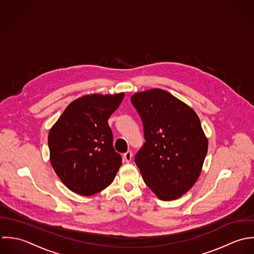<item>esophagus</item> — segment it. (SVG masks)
<instances>
[{
  "instance_id": "34e87169",
  "label": "esophagus",
  "mask_w": 254,
  "mask_h": 254,
  "mask_svg": "<svg viewBox=\"0 0 254 254\" xmlns=\"http://www.w3.org/2000/svg\"><path fill=\"white\" fill-rule=\"evenodd\" d=\"M124 159H125V161L126 162H130L131 161V159H132V152L130 151V150H128V151H127V152L124 154Z\"/></svg>"
}]
</instances>
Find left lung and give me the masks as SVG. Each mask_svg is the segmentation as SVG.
Instances as JSON below:
<instances>
[{"label":"left lung","mask_w":254,"mask_h":254,"mask_svg":"<svg viewBox=\"0 0 254 254\" xmlns=\"http://www.w3.org/2000/svg\"><path fill=\"white\" fill-rule=\"evenodd\" d=\"M130 101L141 118L145 143L134 161L144 183L161 200H174L196 183L208 150L200 120L187 104L154 88Z\"/></svg>","instance_id":"obj_1"}]
</instances>
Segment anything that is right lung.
Listing matches in <instances>:
<instances>
[{
	"instance_id": "right-lung-1",
	"label": "right lung",
	"mask_w": 254,
	"mask_h": 254,
	"mask_svg": "<svg viewBox=\"0 0 254 254\" xmlns=\"http://www.w3.org/2000/svg\"><path fill=\"white\" fill-rule=\"evenodd\" d=\"M124 97L125 93L84 95L71 102L52 127V167L71 191L93 195L114 181L122 156L114 149L108 119Z\"/></svg>"
}]
</instances>
